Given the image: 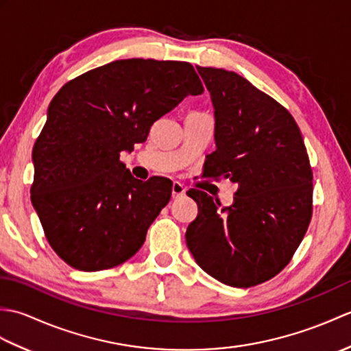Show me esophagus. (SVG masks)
I'll list each match as a JSON object with an SVG mask.
<instances>
[{
	"label": "esophagus",
	"mask_w": 351,
	"mask_h": 351,
	"mask_svg": "<svg viewBox=\"0 0 351 351\" xmlns=\"http://www.w3.org/2000/svg\"><path fill=\"white\" fill-rule=\"evenodd\" d=\"M185 195V189L181 182L175 181L173 185H171V197L178 199V197H182Z\"/></svg>",
	"instance_id": "1"
}]
</instances>
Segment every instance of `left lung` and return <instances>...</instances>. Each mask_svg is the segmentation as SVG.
Here are the masks:
<instances>
[{
    "label": "left lung",
    "mask_w": 351,
    "mask_h": 351,
    "mask_svg": "<svg viewBox=\"0 0 351 351\" xmlns=\"http://www.w3.org/2000/svg\"><path fill=\"white\" fill-rule=\"evenodd\" d=\"M215 117L204 175L237 185L234 204L191 189L199 214L185 240L196 263L225 285L249 288L293 258L312 217V169L289 111L235 72L200 68Z\"/></svg>",
    "instance_id": "1"
}]
</instances>
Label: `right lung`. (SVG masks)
Here are the masks:
<instances>
[{
  "label": "right lung",
  "mask_w": 351,
  "mask_h": 351,
  "mask_svg": "<svg viewBox=\"0 0 351 351\" xmlns=\"http://www.w3.org/2000/svg\"><path fill=\"white\" fill-rule=\"evenodd\" d=\"M204 93L187 62L117 60L66 83L33 147L32 202L47 240L81 271L136 255L171 196V181L134 178L121 152L143 143L155 121Z\"/></svg>",
  "instance_id": "obj_1"
}]
</instances>
